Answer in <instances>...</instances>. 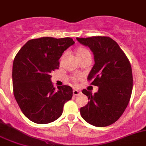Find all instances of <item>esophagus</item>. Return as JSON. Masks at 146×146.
Here are the masks:
<instances>
[{
	"label": "esophagus",
	"instance_id": "obj_1",
	"mask_svg": "<svg viewBox=\"0 0 146 146\" xmlns=\"http://www.w3.org/2000/svg\"><path fill=\"white\" fill-rule=\"evenodd\" d=\"M73 95H74V96H78V95L80 94H81V92H80V91H78V90H73Z\"/></svg>",
	"mask_w": 146,
	"mask_h": 146
}]
</instances>
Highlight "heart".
<instances>
[{"mask_svg": "<svg viewBox=\"0 0 146 146\" xmlns=\"http://www.w3.org/2000/svg\"><path fill=\"white\" fill-rule=\"evenodd\" d=\"M76 57H77L78 60L81 59V58H85V57H88V56L91 57L90 52L88 51L86 48H85V47H79L76 49ZM64 56H65V54H62V57H61V59H62ZM73 80L74 82H76V81H77V79H76V78H73Z\"/></svg>", "mask_w": 146, "mask_h": 146, "instance_id": "b5f03b06", "label": "heart"}]
</instances>
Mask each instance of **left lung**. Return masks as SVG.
Returning a JSON list of instances; mask_svg holds the SVG:
<instances>
[{"mask_svg":"<svg viewBox=\"0 0 146 146\" xmlns=\"http://www.w3.org/2000/svg\"><path fill=\"white\" fill-rule=\"evenodd\" d=\"M76 39L93 52L95 64L88 81L99 86L94 94L86 89L82 91L89 102L81 108V115L92 125L109 126L122 116L130 102L133 80L131 65L117 43L109 36Z\"/></svg>","mask_w":146,"mask_h":146,"instance_id":"obj_1","label":"left lung"}]
</instances>
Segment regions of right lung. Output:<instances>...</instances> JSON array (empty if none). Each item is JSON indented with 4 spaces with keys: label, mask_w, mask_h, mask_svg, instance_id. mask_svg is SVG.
<instances>
[{
    "label": "right lung",
    "mask_w": 146,
    "mask_h": 146,
    "mask_svg": "<svg viewBox=\"0 0 146 146\" xmlns=\"http://www.w3.org/2000/svg\"><path fill=\"white\" fill-rule=\"evenodd\" d=\"M75 42L72 38L32 39L15 56L12 79L14 97L23 114L32 122L47 124L60 117L64 104L73 96L66 85L55 89L51 72L59 68V59Z\"/></svg>",
    "instance_id": "1"
}]
</instances>
